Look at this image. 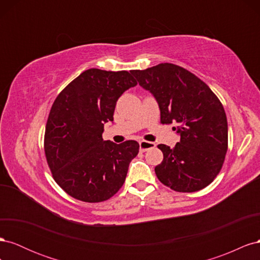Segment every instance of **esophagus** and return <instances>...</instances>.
Listing matches in <instances>:
<instances>
[{"label": "esophagus", "mask_w": 260, "mask_h": 260, "mask_svg": "<svg viewBox=\"0 0 260 260\" xmlns=\"http://www.w3.org/2000/svg\"><path fill=\"white\" fill-rule=\"evenodd\" d=\"M140 151L141 152H145L149 148H153L156 146L154 142H148V141H140Z\"/></svg>", "instance_id": "esophagus-1"}]
</instances>
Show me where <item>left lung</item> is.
<instances>
[{
  "instance_id": "obj_1",
  "label": "left lung",
  "mask_w": 260,
  "mask_h": 260,
  "mask_svg": "<svg viewBox=\"0 0 260 260\" xmlns=\"http://www.w3.org/2000/svg\"><path fill=\"white\" fill-rule=\"evenodd\" d=\"M139 84L153 94L160 122L175 123L180 141L174 148L159 144L164 154L155 174L177 192H196L221 170L228 149V121L221 102L209 86L188 70L164 62L132 70Z\"/></svg>"
}]
</instances>
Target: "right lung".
Returning <instances> with one entry per match:
<instances>
[{"instance_id":"obj_1","label":"right lung","mask_w":260,"mask_h":260,"mask_svg":"<svg viewBox=\"0 0 260 260\" xmlns=\"http://www.w3.org/2000/svg\"><path fill=\"white\" fill-rule=\"evenodd\" d=\"M132 70H85L54 101L45 127L44 151L56 183L86 203L103 202L122 186L139 143L104 141V123L114 120L116 102L136 86Z\"/></svg>"}]
</instances>
